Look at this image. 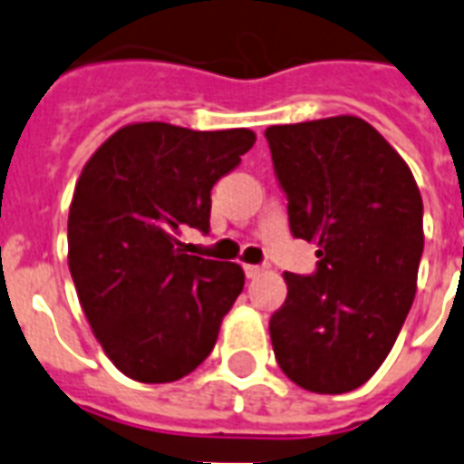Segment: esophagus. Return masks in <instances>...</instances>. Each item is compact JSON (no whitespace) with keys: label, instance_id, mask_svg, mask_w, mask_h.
Listing matches in <instances>:
<instances>
[{"label":"esophagus","instance_id":"obj_1","mask_svg":"<svg viewBox=\"0 0 464 464\" xmlns=\"http://www.w3.org/2000/svg\"><path fill=\"white\" fill-rule=\"evenodd\" d=\"M245 276L247 278H257L262 271H265V266H259V265H245Z\"/></svg>","mask_w":464,"mask_h":464}]
</instances>
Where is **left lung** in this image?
Segmentation results:
<instances>
[{
    "label": "left lung",
    "instance_id": "8db88e82",
    "mask_svg": "<svg viewBox=\"0 0 464 464\" xmlns=\"http://www.w3.org/2000/svg\"><path fill=\"white\" fill-rule=\"evenodd\" d=\"M274 171L295 238L317 243V271H285L269 322L278 367L300 389L338 395L389 357L417 293L421 195L401 154L357 116L269 126Z\"/></svg>",
    "mask_w": 464,
    "mask_h": 464
}]
</instances>
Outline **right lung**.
Returning <instances> with one entry per match:
<instances>
[{"label": "right lung", "instance_id": "add662e5", "mask_svg": "<svg viewBox=\"0 0 464 464\" xmlns=\"http://www.w3.org/2000/svg\"><path fill=\"white\" fill-rule=\"evenodd\" d=\"M255 140L247 128L128 123L82 167L69 269L92 334L128 379L179 382L212 353L243 266L188 255L179 238L188 226L209 231L214 183Z\"/></svg>", "mask_w": 464, "mask_h": 464}]
</instances>
